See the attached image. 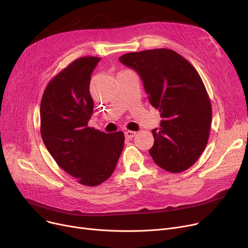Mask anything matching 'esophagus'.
Masks as SVG:
<instances>
[{
	"label": "esophagus",
	"instance_id": "1",
	"mask_svg": "<svg viewBox=\"0 0 248 248\" xmlns=\"http://www.w3.org/2000/svg\"><path fill=\"white\" fill-rule=\"evenodd\" d=\"M136 132H133V131H126L125 133H124V136H125V138L126 139H133L135 136H136Z\"/></svg>",
	"mask_w": 248,
	"mask_h": 248
}]
</instances>
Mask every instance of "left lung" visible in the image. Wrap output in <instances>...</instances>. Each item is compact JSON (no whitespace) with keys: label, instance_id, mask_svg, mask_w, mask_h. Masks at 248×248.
I'll use <instances>...</instances> for the list:
<instances>
[{"label":"left lung","instance_id":"1","mask_svg":"<svg viewBox=\"0 0 248 248\" xmlns=\"http://www.w3.org/2000/svg\"><path fill=\"white\" fill-rule=\"evenodd\" d=\"M120 61L135 69L152 106L161 112V127L152 131L154 162L170 173L197 162L209 139L212 108L197 70L171 49L132 52Z\"/></svg>","mask_w":248,"mask_h":248}]
</instances>
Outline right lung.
<instances>
[{"mask_svg":"<svg viewBox=\"0 0 248 248\" xmlns=\"http://www.w3.org/2000/svg\"><path fill=\"white\" fill-rule=\"evenodd\" d=\"M99 57L71 62L47 84L40 104V132L57 165L79 184L94 187L113 173L124 135L106 134L88 126L93 111L89 93L91 73Z\"/></svg>","mask_w":248,"mask_h":248,"instance_id":"1","label":"right lung"}]
</instances>
